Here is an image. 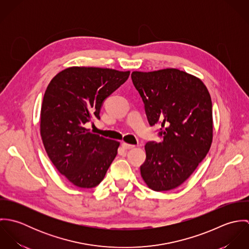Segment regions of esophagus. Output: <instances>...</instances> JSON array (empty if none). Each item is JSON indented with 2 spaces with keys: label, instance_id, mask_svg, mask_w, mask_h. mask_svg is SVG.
Returning a JSON list of instances; mask_svg holds the SVG:
<instances>
[{
  "label": "esophagus",
  "instance_id": "obj_1",
  "mask_svg": "<svg viewBox=\"0 0 249 249\" xmlns=\"http://www.w3.org/2000/svg\"><path fill=\"white\" fill-rule=\"evenodd\" d=\"M122 146H123V148H124V149H131V148L135 147L134 144H130V143H127V142H123V143H122Z\"/></svg>",
  "mask_w": 249,
  "mask_h": 249
}]
</instances>
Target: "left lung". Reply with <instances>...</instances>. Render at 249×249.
Instances as JSON below:
<instances>
[{"label": "left lung", "instance_id": "1", "mask_svg": "<svg viewBox=\"0 0 249 249\" xmlns=\"http://www.w3.org/2000/svg\"><path fill=\"white\" fill-rule=\"evenodd\" d=\"M150 125H161L162 142L145 143L143 181L164 192L185 182L207 155L213 140L212 101L196 76L174 68L132 71Z\"/></svg>", "mask_w": 249, "mask_h": 249}]
</instances>
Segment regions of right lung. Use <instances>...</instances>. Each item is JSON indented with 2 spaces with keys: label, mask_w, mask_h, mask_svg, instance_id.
<instances>
[{
  "label": "right lung",
  "mask_w": 249,
  "mask_h": 249,
  "mask_svg": "<svg viewBox=\"0 0 249 249\" xmlns=\"http://www.w3.org/2000/svg\"><path fill=\"white\" fill-rule=\"evenodd\" d=\"M130 71L70 67L49 83L41 107L40 134L46 152L71 184L98 186L118 153L120 142L94 134L84 124L100 119L103 104Z\"/></svg>",
  "instance_id": "1"
}]
</instances>
